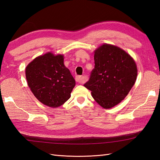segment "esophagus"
<instances>
[{
    "mask_svg": "<svg viewBox=\"0 0 160 160\" xmlns=\"http://www.w3.org/2000/svg\"><path fill=\"white\" fill-rule=\"evenodd\" d=\"M75 81L77 82H78L79 83H85L86 79L83 76H80V75H77L75 77Z\"/></svg>",
    "mask_w": 160,
    "mask_h": 160,
    "instance_id": "obj_1",
    "label": "esophagus"
}]
</instances>
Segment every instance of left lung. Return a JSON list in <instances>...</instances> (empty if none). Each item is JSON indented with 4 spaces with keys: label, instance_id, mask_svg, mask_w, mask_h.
Returning <instances> with one entry per match:
<instances>
[{
    "label": "left lung",
    "instance_id": "obj_1",
    "mask_svg": "<svg viewBox=\"0 0 160 160\" xmlns=\"http://www.w3.org/2000/svg\"><path fill=\"white\" fill-rule=\"evenodd\" d=\"M95 68L84 86L100 106L110 109L125 99L138 76L134 59L115 45L104 44L94 51Z\"/></svg>",
    "mask_w": 160,
    "mask_h": 160
}]
</instances>
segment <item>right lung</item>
<instances>
[{"instance_id": "obj_1", "label": "right lung", "mask_w": 160, "mask_h": 160, "mask_svg": "<svg viewBox=\"0 0 160 160\" xmlns=\"http://www.w3.org/2000/svg\"><path fill=\"white\" fill-rule=\"evenodd\" d=\"M28 88L48 107H60L71 98L75 81L64 65L63 55L48 52L38 56L25 69Z\"/></svg>"}]
</instances>
